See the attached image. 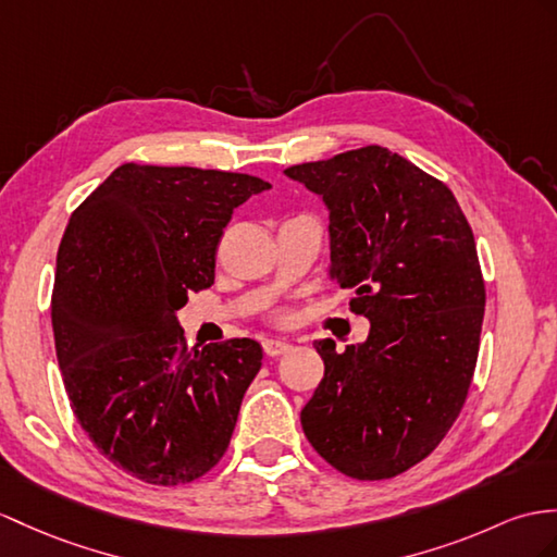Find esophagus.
I'll return each instance as SVG.
<instances>
[{
    "label": "esophagus",
    "mask_w": 557,
    "mask_h": 557,
    "mask_svg": "<svg viewBox=\"0 0 557 557\" xmlns=\"http://www.w3.org/2000/svg\"><path fill=\"white\" fill-rule=\"evenodd\" d=\"M262 347H264L267 357H281V355H286V351H290V345L283 341H264Z\"/></svg>",
    "instance_id": "esophagus-1"
}]
</instances>
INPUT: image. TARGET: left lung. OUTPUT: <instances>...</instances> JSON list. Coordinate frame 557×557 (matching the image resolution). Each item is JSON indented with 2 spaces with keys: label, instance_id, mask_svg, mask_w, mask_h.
I'll use <instances>...</instances> for the list:
<instances>
[{
  "label": "left lung",
  "instance_id": "obj_1",
  "mask_svg": "<svg viewBox=\"0 0 557 557\" xmlns=\"http://www.w3.org/2000/svg\"><path fill=\"white\" fill-rule=\"evenodd\" d=\"M286 174L323 198L331 278L371 321L345 351L314 343L325 371L302 430L347 478H395L437 449L468 397L486 300L472 228L449 186L383 146Z\"/></svg>",
  "mask_w": 557,
  "mask_h": 557
}]
</instances>
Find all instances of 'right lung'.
<instances>
[{"instance_id": "right-lung-1", "label": "right lung", "mask_w": 557, "mask_h": 557, "mask_svg": "<svg viewBox=\"0 0 557 557\" xmlns=\"http://www.w3.org/2000/svg\"><path fill=\"white\" fill-rule=\"evenodd\" d=\"M260 176L125 162L65 226L51 295L71 409L113 466L148 484L202 478L262 366L250 337L188 349L176 311L214 283L224 226Z\"/></svg>"}]
</instances>
